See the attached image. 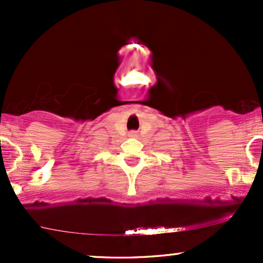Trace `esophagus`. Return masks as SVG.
I'll use <instances>...</instances> for the list:
<instances>
[{
	"mask_svg": "<svg viewBox=\"0 0 263 263\" xmlns=\"http://www.w3.org/2000/svg\"><path fill=\"white\" fill-rule=\"evenodd\" d=\"M129 136H131V137H135V136H136V132H131V134H129Z\"/></svg>",
	"mask_w": 263,
	"mask_h": 263,
	"instance_id": "obj_1",
	"label": "esophagus"
}]
</instances>
